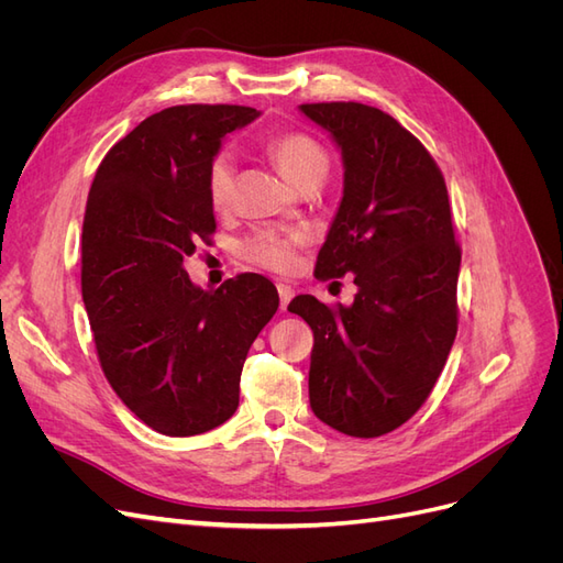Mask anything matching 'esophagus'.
Here are the masks:
<instances>
[{
	"mask_svg": "<svg viewBox=\"0 0 563 563\" xmlns=\"http://www.w3.org/2000/svg\"><path fill=\"white\" fill-rule=\"evenodd\" d=\"M277 291H279V302H282V310H286V305L291 302L294 298V288L288 284H277Z\"/></svg>",
	"mask_w": 563,
	"mask_h": 563,
	"instance_id": "obj_1",
	"label": "esophagus"
}]
</instances>
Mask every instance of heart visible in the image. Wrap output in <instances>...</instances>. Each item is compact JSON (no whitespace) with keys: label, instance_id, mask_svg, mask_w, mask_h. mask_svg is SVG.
<instances>
[{"label":"heart","instance_id":"b5f03b06","mask_svg":"<svg viewBox=\"0 0 563 563\" xmlns=\"http://www.w3.org/2000/svg\"><path fill=\"white\" fill-rule=\"evenodd\" d=\"M269 159L296 187L312 176L329 174V155L317 139L302 131H282L265 143ZM234 190V159L228 150H220L209 162L207 195L216 211L230 207ZM305 242V234L296 230L258 228L240 244V253L253 265L288 272L296 265V249Z\"/></svg>","mask_w":563,"mask_h":563}]
</instances>
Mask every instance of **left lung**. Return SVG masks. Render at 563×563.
Returning <instances> with one entry per match:
<instances>
[{
  "label": "left lung",
  "instance_id": "left-lung-1",
  "mask_svg": "<svg viewBox=\"0 0 563 563\" xmlns=\"http://www.w3.org/2000/svg\"><path fill=\"white\" fill-rule=\"evenodd\" d=\"M345 166L343 199L314 275H354L350 308L298 296L314 333L310 406L329 428L373 439L430 397L457 333L451 203L437 162L395 117L362 103H305Z\"/></svg>",
  "mask_w": 563,
  "mask_h": 563
}]
</instances>
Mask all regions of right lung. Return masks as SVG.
I'll use <instances>...</instances> for the list:
<instances>
[{"label":"right lung","mask_w":563,"mask_h":563,"mask_svg":"<svg viewBox=\"0 0 563 563\" xmlns=\"http://www.w3.org/2000/svg\"><path fill=\"white\" fill-rule=\"evenodd\" d=\"M255 117L244 106L166 108L110 147L89 190L81 298L98 362L129 411L166 437L234 416L249 347L279 308L263 275L203 291L185 272L216 232L209 162Z\"/></svg>","instance_id":"1"}]
</instances>
